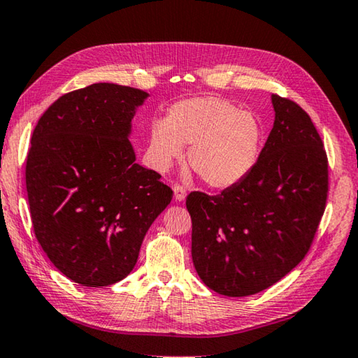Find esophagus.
Wrapping results in <instances>:
<instances>
[{
  "mask_svg": "<svg viewBox=\"0 0 358 358\" xmlns=\"http://www.w3.org/2000/svg\"><path fill=\"white\" fill-rule=\"evenodd\" d=\"M173 196L177 201H183L186 199V189L183 186H173Z\"/></svg>",
  "mask_w": 358,
  "mask_h": 358,
  "instance_id": "obj_1",
  "label": "esophagus"
}]
</instances>
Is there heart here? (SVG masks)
<instances>
[{
	"label": "heart",
	"mask_w": 358,
	"mask_h": 358,
	"mask_svg": "<svg viewBox=\"0 0 358 358\" xmlns=\"http://www.w3.org/2000/svg\"><path fill=\"white\" fill-rule=\"evenodd\" d=\"M263 127L258 117L220 96H196L155 120L148 159L158 172L169 171L189 147L187 162L205 183L225 189L241 181L259 158Z\"/></svg>",
	"instance_id": "heart-1"
}]
</instances>
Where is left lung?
<instances>
[{"instance_id":"1","label":"left lung","mask_w":358,"mask_h":358,"mask_svg":"<svg viewBox=\"0 0 358 358\" xmlns=\"http://www.w3.org/2000/svg\"><path fill=\"white\" fill-rule=\"evenodd\" d=\"M274 127L255 167L219 196L191 192L192 263L208 288L229 297L272 287L302 262L329 192L327 155L310 115L272 95Z\"/></svg>"}]
</instances>
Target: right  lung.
Here are the masks:
<instances>
[{
	"label": "right lung",
	"instance_id": "obj_1",
	"mask_svg": "<svg viewBox=\"0 0 358 358\" xmlns=\"http://www.w3.org/2000/svg\"><path fill=\"white\" fill-rule=\"evenodd\" d=\"M148 94L96 83L62 95L38 119L26 159L32 227L50 262L83 287H108L138 262L172 200L136 162L131 120Z\"/></svg>",
	"mask_w": 358,
	"mask_h": 358
}]
</instances>
